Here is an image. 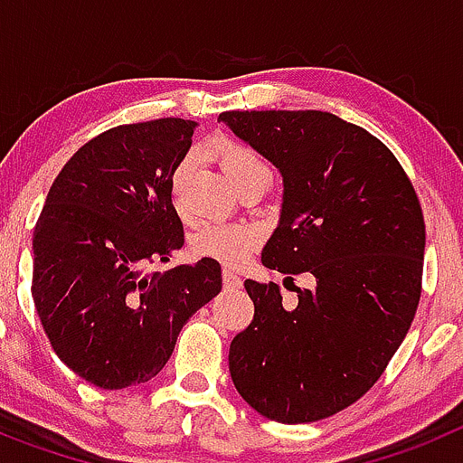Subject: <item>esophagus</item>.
Wrapping results in <instances>:
<instances>
[{
	"mask_svg": "<svg viewBox=\"0 0 463 463\" xmlns=\"http://www.w3.org/2000/svg\"><path fill=\"white\" fill-rule=\"evenodd\" d=\"M222 280H224V288L227 289H239L241 288V278L234 269H224L222 271Z\"/></svg>",
	"mask_w": 463,
	"mask_h": 463,
	"instance_id": "esophagus-1",
	"label": "esophagus"
}]
</instances>
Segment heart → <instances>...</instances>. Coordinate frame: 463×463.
<instances>
[{"mask_svg": "<svg viewBox=\"0 0 463 463\" xmlns=\"http://www.w3.org/2000/svg\"><path fill=\"white\" fill-rule=\"evenodd\" d=\"M215 157L222 165L224 175L229 183L239 190L245 183L260 175H269V166L264 165V159L255 153L252 148L236 141H220L215 146ZM187 165H181L174 174V183H171V194L174 202H178V192H181L183 175H185ZM260 234L248 224H224V222H208L199 227L190 239V250L196 257H206V260L222 261V264H241L245 257L255 250Z\"/></svg>", "mask_w": 463, "mask_h": 463, "instance_id": "1", "label": "heart"}]
</instances>
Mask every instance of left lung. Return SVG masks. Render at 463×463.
<instances>
[{
  "label": "left lung",
  "instance_id": "obj_1",
  "mask_svg": "<svg viewBox=\"0 0 463 463\" xmlns=\"http://www.w3.org/2000/svg\"><path fill=\"white\" fill-rule=\"evenodd\" d=\"M218 120L282 175L280 220L261 264L315 278L297 288L294 308L276 282L245 280L255 317L229 345V373L260 415L317 422L362 399L411 329L422 208L390 148L338 116L229 110Z\"/></svg>",
  "mask_w": 463,
  "mask_h": 463
}]
</instances>
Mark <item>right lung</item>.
I'll use <instances>...</instances> for the list:
<instances>
[{
	"instance_id": "add662e5",
	"label": "right lung",
	"mask_w": 463,
	"mask_h": 463,
	"mask_svg": "<svg viewBox=\"0 0 463 463\" xmlns=\"http://www.w3.org/2000/svg\"><path fill=\"white\" fill-rule=\"evenodd\" d=\"M194 122L120 125L88 141L52 183L34 227L32 297L48 341L101 390L148 383L183 325L222 289L215 260L146 273L181 250L174 174Z\"/></svg>"
}]
</instances>
